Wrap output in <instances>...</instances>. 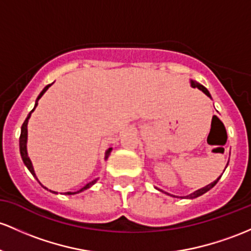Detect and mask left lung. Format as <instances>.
Masks as SVG:
<instances>
[{
    "instance_id": "8db88e82",
    "label": "left lung",
    "mask_w": 251,
    "mask_h": 251,
    "mask_svg": "<svg viewBox=\"0 0 251 251\" xmlns=\"http://www.w3.org/2000/svg\"><path fill=\"white\" fill-rule=\"evenodd\" d=\"M191 87L192 88H198V89L199 90H201V92L203 93V94H206L208 96V98L210 99H212V96H211V94H210V92H208L207 89H206L205 87H203V85H201L200 83H198L197 81H193V79H191ZM227 164H228V162H227ZM227 164H226V167H227ZM226 167H225V169H226ZM224 169V170H225ZM222 177V175L219 176L218 178H217L216 181H213V182L212 183H210V184H207V186H205V187H202V188H200V189H198V191H195V192H193V193H191V194H188V195H186V197H175V195H173V194H169V193H167V192H164V191H162V189H159V188H156V189H158L159 192H162V193H166V194H168V195H172V197H174V198H186V199H195V198H198V197H200V195H202V194H205L206 192H208L210 191L211 188H213L214 186H216L217 184V182H218L219 181V178Z\"/></svg>"
}]
</instances>
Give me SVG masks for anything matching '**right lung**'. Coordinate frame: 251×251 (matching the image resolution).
Returning a JSON list of instances; mask_svg holds the SVG:
<instances>
[{
    "mask_svg": "<svg viewBox=\"0 0 251 251\" xmlns=\"http://www.w3.org/2000/svg\"><path fill=\"white\" fill-rule=\"evenodd\" d=\"M51 85H52V83H51V84H48V85H46V87L44 88L43 90H41L40 94L38 95L37 100H35L34 107H33L32 111L28 113V115H27L26 120L24 121L23 126H21V134H20V139H19V145H20V155H21V158H23V161H24V164H25V166L27 167V169H28L29 172H31V174H32L33 176H34L35 178H37V175H35L34 169H33V164H32L31 159H29L28 153H27V134H28V132H27V125H28V120H29V118H31L32 113L34 112V109H35V108H37V106H38V101L40 100L41 96H43L44 94H45V92H46V90L49 89L50 87H51ZM112 149H113V148H108V149H107V150H106V152H104V161H107V158H108V156L111 155ZM37 180H38V178H37ZM98 180H99V178H95V180L90 181V182H88L87 184H85L84 187H82V188L79 189V191H77V192H67V193H64V194H65V195H74V194H77V193L83 192V191H85V189L90 188V187H92L93 184H95V183H96V181H98ZM43 187H44V186H43ZM44 188H46V187H44ZM46 189H48V188H46ZM52 193H54V194H57V192H52Z\"/></svg>",
    "mask_w": 251,
    "mask_h": 251,
    "instance_id": "obj_1",
    "label": "right lung"
}]
</instances>
